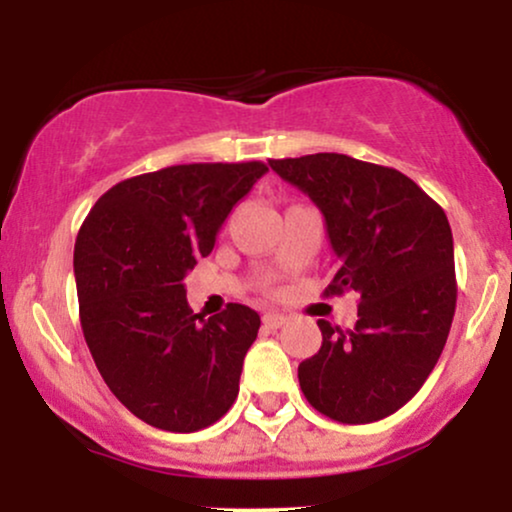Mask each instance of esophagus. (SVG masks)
I'll return each instance as SVG.
<instances>
[{"label":"esophagus","mask_w":512,"mask_h":512,"mask_svg":"<svg viewBox=\"0 0 512 512\" xmlns=\"http://www.w3.org/2000/svg\"><path fill=\"white\" fill-rule=\"evenodd\" d=\"M262 322H264V327H269V330H279V327L286 322V317L281 313H267L262 317Z\"/></svg>","instance_id":"obj_1"}]
</instances>
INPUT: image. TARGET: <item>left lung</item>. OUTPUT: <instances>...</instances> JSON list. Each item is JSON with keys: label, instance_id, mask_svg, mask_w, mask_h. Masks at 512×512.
Returning a JSON list of instances; mask_svg holds the SVG:
<instances>
[{"label": "left lung", "instance_id": "obj_1", "mask_svg": "<svg viewBox=\"0 0 512 512\" xmlns=\"http://www.w3.org/2000/svg\"><path fill=\"white\" fill-rule=\"evenodd\" d=\"M269 166L325 216L337 255L325 296H361L354 330L317 320L320 351L298 366L303 395L339 424L385 419L421 390L448 342L457 303L448 216L395 168L344 154Z\"/></svg>", "mask_w": 512, "mask_h": 512}]
</instances>
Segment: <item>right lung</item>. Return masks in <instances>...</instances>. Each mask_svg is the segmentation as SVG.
Here are the masks:
<instances>
[{
    "instance_id": "right-lung-1",
    "label": "right lung",
    "mask_w": 512,
    "mask_h": 512,
    "mask_svg": "<svg viewBox=\"0 0 512 512\" xmlns=\"http://www.w3.org/2000/svg\"><path fill=\"white\" fill-rule=\"evenodd\" d=\"M264 173L260 161L161 168L117 182L81 223L74 276L88 351L110 392L149 426L192 433L236 402L260 315L228 303L202 320L182 279Z\"/></svg>"
}]
</instances>
